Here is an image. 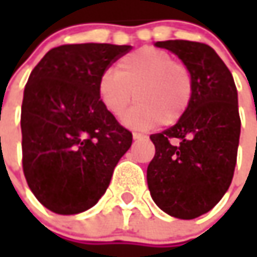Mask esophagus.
<instances>
[{
	"label": "esophagus",
	"instance_id": "1",
	"mask_svg": "<svg viewBox=\"0 0 257 257\" xmlns=\"http://www.w3.org/2000/svg\"><path fill=\"white\" fill-rule=\"evenodd\" d=\"M133 139L134 140H143V139H146V136L142 133H133Z\"/></svg>",
	"mask_w": 257,
	"mask_h": 257
}]
</instances>
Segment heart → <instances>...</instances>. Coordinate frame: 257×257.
I'll list each match as a JSON object with an SVG mask.
<instances>
[{
	"label": "heart",
	"instance_id": "heart-1",
	"mask_svg": "<svg viewBox=\"0 0 257 257\" xmlns=\"http://www.w3.org/2000/svg\"><path fill=\"white\" fill-rule=\"evenodd\" d=\"M98 98L103 107L130 128L147 130L157 124L172 125L189 110L194 94L190 68L174 61L170 53L143 47L118 60L115 73L105 71L98 78Z\"/></svg>",
	"mask_w": 257,
	"mask_h": 257
}]
</instances>
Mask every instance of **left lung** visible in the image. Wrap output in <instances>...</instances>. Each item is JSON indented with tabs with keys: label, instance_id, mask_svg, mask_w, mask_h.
<instances>
[{
	"label": "left lung",
	"instance_id": "1",
	"mask_svg": "<svg viewBox=\"0 0 257 257\" xmlns=\"http://www.w3.org/2000/svg\"><path fill=\"white\" fill-rule=\"evenodd\" d=\"M190 68L194 94L170 128L150 136L156 153L147 167L154 203L177 219L199 217L220 202L233 179L240 137L237 90L212 47L196 41H157Z\"/></svg>",
	"mask_w": 257,
	"mask_h": 257
}]
</instances>
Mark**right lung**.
<instances>
[{"label":"right lung","mask_w":257,"mask_h":257,"mask_svg":"<svg viewBox=\"0 0 257 257\" xmlns=\"http://www.w3.org/2000/svg\"><path fill=\"white\" fill-rule=\"evenodd\" d=\"M130 45L65 44L31 71L21 107L23 170L37 200L77 214L103 196L133 134L98 98V78Z\"/></svg>","instance_id":"obj_1"}]
</instances>
